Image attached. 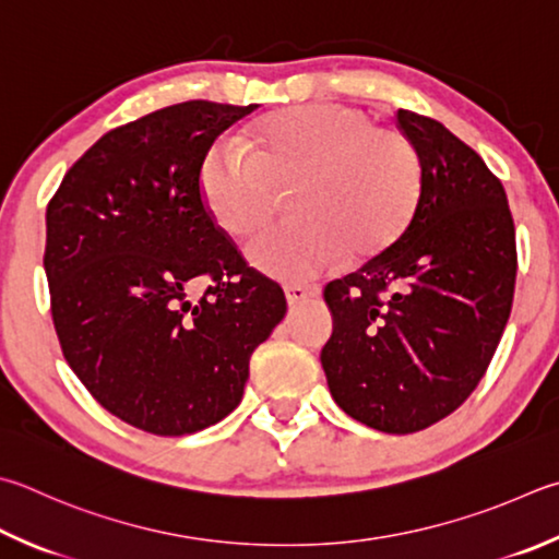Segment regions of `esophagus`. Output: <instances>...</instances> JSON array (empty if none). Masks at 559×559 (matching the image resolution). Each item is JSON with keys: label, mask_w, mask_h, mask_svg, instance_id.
<instances>
[{"label": "esophagus", "mask_w": 559, "mask_h": 559, "mask_svg": "<svg viewBox=\"0 0 559 559\" xmlns=\"http://www.w3.org/2000/svg\"><path fill=\"white\" fill-rule=\"evenodd\" d=\"M318 296H320V286H288L286 288V300L290 308L302 306V302H308Z\"/></svg>", "instance_id": "esophagus-1"}]
</instances>
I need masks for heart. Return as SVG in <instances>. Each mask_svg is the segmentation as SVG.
<instances>
[{
	"instance_id": "obj_1",
	"label": "heart",
	"mask_w": 559,
	"mask_h": 559,
	"mask_svg": "<svg viewBox=\"0 0 559 559\" xmlns=\"http://www.w3.org/2000/svg\"><path fill=\"white\" fill-rule=\"evenodd\" d=\"M200 198L217 229L249 241L269 225L276 190L290 188L298 217L249 247V261L281 281H306L347 251L389 249L420 198L418 151L367 111L314 103L273 111L245 131L241 148L212 146L200 166Z\"/></svg>"
}]
</instances>
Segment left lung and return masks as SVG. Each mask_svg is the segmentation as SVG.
<instances>
[{
  "instance_id": "1",
  "label": "left lung",
  "mask_w": 559,
  "mask_h": 559,
  "mask_svg": "<svg viewBox=\"0 0 559 559\" xmlns=\"http://www.w3.org/2000/svg\"><path fill=\"white\" fill-rule=\"evenodd\" d=\"M420 158L403 235L328 283L332 337L320 361L334 403L373 430L448 418L489 369L515 288V227L501 180L430 117L395 111Z\"/></svg>"
}]
</instances>
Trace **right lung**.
I'll list each match as a JSON object with an SVG mask.
<instances>
[{"mask_svg":"<svg viewBox=\"0 0 559 559\" xmlns=\"http://www.w3.org/2000/svg\"><path fill=\"white\" fill-rule=\"evenodd\" d=\"M257 105L190 99L117 127L46 210L44 269L63 357L105 411L178 438L237 408L249 359L286 314L200 198L202 158ZM205 277L198 301L189 290Z\"/></svg>","mask_w":559,"mask_h":559,"instance_id":"1","label":"right lung"}]
</instances>
